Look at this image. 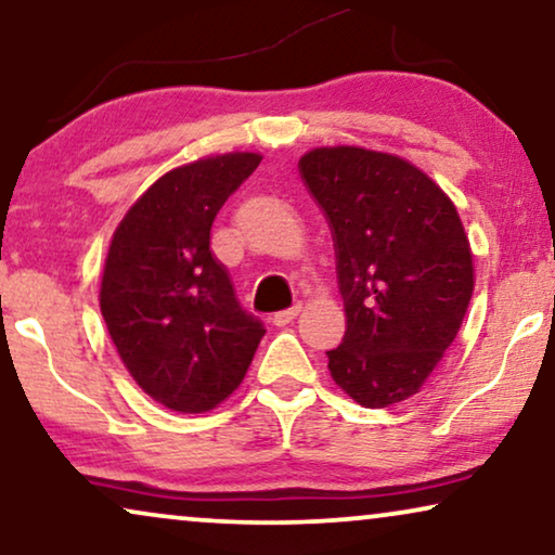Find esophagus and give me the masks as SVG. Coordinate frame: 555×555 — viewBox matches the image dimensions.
<instances>
[{
  "label": "esophagus",
  "mask_w": 555,
  "mask_h": 555,
  "mask_svg": "<svg viewBox=\"0 0 555 555\" xmlns=\"http://www.w3.org/2000/svg\"><path fill=\"white\" fill-rule=\"evenodd\" d=\"M298 313H300V306H293V308H287V310H280V313H275V315L270 318V323H272V325H287Z\"/></svg>",
  "instance_id": "esophagus-1"
}]
</instances>
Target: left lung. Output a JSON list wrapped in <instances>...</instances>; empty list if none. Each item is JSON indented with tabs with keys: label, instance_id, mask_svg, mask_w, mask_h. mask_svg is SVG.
Wrapping results in <instances>:
<instances>
[{
	"label": "left lung",
	"instance_id": "8db88e82",
	"mask_svg": "<svg viewBox=\"0 0 555 555\" xmlns=\"http://www.w3.org/2000/svg\"><path fill=\"white\" fill-rule=\"evenodd\" d=\"M336 247L346 336L333 382L366 409L414 397L457 336L475 287L457 209L414 164L333 146L300 158Z\"/></svg>",
	"mask_w": 555,
	"mask_h": 555
}]
</instances>
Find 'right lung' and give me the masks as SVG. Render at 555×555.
Returning a JSON list of instances; mask_svg holds the SVG:
<instances>
[{"mask_svg":"<svg viewBox=\"0 0 555 555\" xmlns=\"http://www.w3.org/2000/svg\"><path fill=\"white\" fill-rule=\"evenodd\" d=\"M260 162L237 151L164 173L111 240L103 321L133 382L173 412L202 414L230 397L264 336L209 249L217 211Z\"/></svg>","mask_w":555,"mask_h":555,"instance_id":"obj_1","label":"right lung"}]
</instances>
